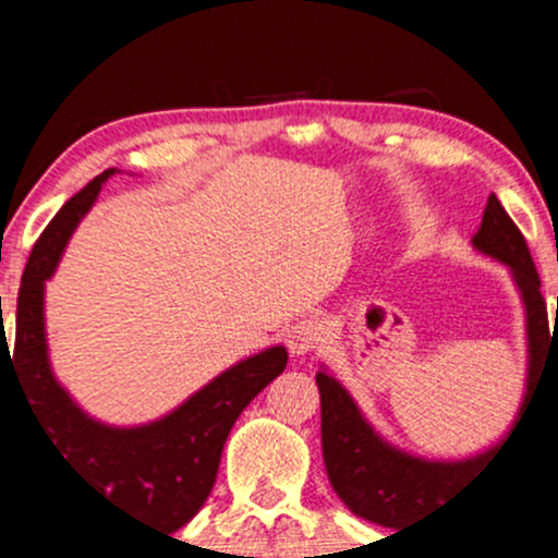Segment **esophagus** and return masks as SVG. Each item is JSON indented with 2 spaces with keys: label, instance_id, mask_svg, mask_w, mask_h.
I'll return each mask as SVG.
<instances>
[{
  "label": "esophagus",
  "instance_id": "esophagus-1",
  "mask_svg": "<svg viewBox=\"0 0 558 558\" xmlns=\"http://www.w3.org/2000/svg\"><path fill=\"white\" fill-rule=\"evenodd\" d=\"M286 342H289V351L294 353V356H307V353L318 348L320 326L315 324L313 318L296 320L289 329V335H286Z\"/></svg>",
  "mask_w": 558,
  "mask_h": 558
}]
</instances>
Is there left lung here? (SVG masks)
I'll return each instance as SVG.
<instances>
[{
	"label": "left lung",
	"mask_w": 558,
	"mask_h": 558,
	"mask_svg": "<svg viewBox=\"0 0 558 558\" xmlns=\"http://www.w3.org/2000/svg\"><path fill=\"white\" fill-rule=\"evenodd\" d=\"M472 247L510 269L526 313V391H523L519 418L510 426V432H515L523 408L534 386L539 384L537 378H543L545 373L548 360L544 356H558V331L554 329L550 337L548 311L539 294V275L534 269L526 240L494 194L488 196ZM315 384L320 391V446H324V464L331 488L351 513L380 526L399 529L432 515L437 508H446L453 497H459L466 483L481 475L488 461L497 459L499 448L508 446L513 437L508 432L497 446L466 459H424L380 437L364 418L348 388L335 375L326 373V367L315 375Z\"/></svg>",
	"instance_id": "8db88e82"
}]
</instances>
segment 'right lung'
Returning a JSON list of instances; mask_svg holds the SVG:
<instances>
[{
  "label": "right lung",
  "instance_id": "add662e5",
  "mask_svg": "<svg viewBox=\"0 0 558 558\" xmlns=\"http://www.w3.org/2000/svg\"><path fill=\"white\" fill-rule=\"evenodd\" d=\"M112 172L105 170L77 191L32 247L21 278L13 359L2 331L0 369L2 362L10 364L53 451L102 499L126 515H145L165 532H178L210 497L234 421L264 386L283 373L289 353L283 345H272L247 356L191 393L165 418L143 426L102 424L66 393L48 359L45 280L56 272L72 232Z\"/></svg>",
  "mask_w": 558,
  "mask_h": 558
}]
</instances>
